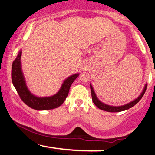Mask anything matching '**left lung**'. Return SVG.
I'll return each instance as SVG.
<instances>
[{
  "label": "left lung",
  "instance_id": "left-lung-1",
  "mask_svg": "<svg viewBox=\"0 0 155 155\" xmlns=\"http://www.w3.org/2000/svg\"><path fill=\"white\" fill-rule=\"evenodd\" d=\"M90 89H91V93H92V101H93L94 104L97 106V108H100V109L103 110V111H106L108 112H120V111H125V110L129 109L133 106H134L137 103L139 102V101L142 98L143 95H144L146 90H147V84H146L144 87H143V90H142L141 93L138 95V97H136L135 100H133L131 101V102L128 103L127 104L122 105V106H110V105L106 104L104 103L101 102V101L97 98V95H96L95 90H94L93 87H92L91 84H90Z\"/></svg>",
  "mask_w": 155,
  "mask_h": 155
}]
</instances>
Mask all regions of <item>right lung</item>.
I'll use <instances>...</instances> for the list:
<instances>
[{"label": "right lung", "instance_id": "obj_1", "mask_svg": "<svg viewBox=\"0 0 155 155\" xmlns=\"http://www.w3.org/2000/svg\"><path fill=\"white\" fill-rule=\"evenodd\" d=\"M21 56L22 50L19 51L17 58L12 63V79L14 87L23 102L29 107L38 111L54 109L61 106L68 95L69 90L72 83L79 76V74H73L66 78L62 84L59 91L54 95L49 97H38L33 95L27 87L26 81L22 69Z\"/></svg>", "mask_w": 155, "mask_h": 155}]
</instances>
